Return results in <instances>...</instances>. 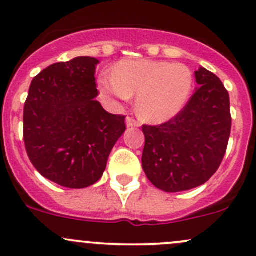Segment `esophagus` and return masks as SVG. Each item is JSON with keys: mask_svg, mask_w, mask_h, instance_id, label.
I'll return each mask as SVG.
<instances>
[{"mask_svg": "<svg viewBox=\"0 0 256 256\" xmlns=\"http://www.w3.org/2000/svg\"><path fill=\"white\" fill-rule=\"evenodd\" d=\"M126 126H128V128H138V126H140V124H138L135 118L128 116V118H126Z\"/></svg>", "mask_w": 256, "mask_h": 256, "instance_id": "esophagus-1", "label": "esophagus"}]
</instances>
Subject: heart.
Instances as JSON below:
<instances>
[{
    "label": "heart",
    "instance_id": "heart-1",
    "mask_svg": "<svg viewBox=\"0 0 256 256\" xmlns=\"http://www.w3.org/2000/svg\"><path fill=\"white\" fill-rule=\"evenodd\" d=\"M99 90L106 99L128 102L136 98V110L144 121L162 124L182 112L193 86V74L180 63L162 60H124L114 73H102Z\"/></svg>",
    "mask_w": 256,
    "mask_h": 256
}]
</instances>
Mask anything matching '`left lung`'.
I'll use <instances>...</instances> for the list:
<instances>
[{
  "label": "left lung",
  "mask_w": 256,
  "mask_h": 256,
  "mask_svg": "<svg viewBox=\"0 0 256 256\" xmlns=\"http://www.w3.org/2000/svg\"><path fill=\"white\" fill-rule=\"evenodd\" d=\"M198 88L183 110L158 126H142V168L164 192L200 187L220 166L232 128L229 94L220 79L200 66Z\"/></svg>",
  "instance_id": "1"
}]
</instances>
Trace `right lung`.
<instances>
[{
	"mask_svg": "<svg viewBox=\"0 0 256 256\" xmlns=\"http://www.w3.org/2000/svg\"><path fill=\"white\" fill-rule=\"evenodd\" d=\"M99 60L78 56L49 66L32 80L24 102L23 138L38 172L66 188L100 180L125 116L102 109L95 69Z\"/></svg>",
	"mask_w": 256,
	"mask_h": 256,
	"instance_id": "1",
	"label": "right lung"
}]
</instances>
